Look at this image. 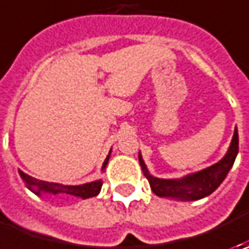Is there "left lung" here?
Here are the masks:
<instances>
[{"label":"left lung","instance_id":"obj_1","mask_svg":"<svg viewBox=\"0 0 249 249\" xmlns=\"http://www.w3.org/2000/svg\"><path fill=\"white\" fill-rule=\"evenodd\" d=\"M238 154V131L234 129V134L226 155L212 166L190 173L180 178H159L152 176L147 169V165L139 152V160L144 176L148 178L151 190L162 198H172L178 201H196L211 196L217 187L223 183L229 170L234 165L235 157Z\"/></svg>","mask_w":249,"mask_h":249}]
</instances>
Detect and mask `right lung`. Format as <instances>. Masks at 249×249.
Here are the masks:
<instances>
[{"mask_svg": "<svg viewBox=\"0 0 249 249\" xmlns=\"http://www.w3.org/2000/svg\"><path fill=\"white\" fill-rule=\"evenodd\" d=\"M110 151L108 157L105 158L104 163H102V172L107 169V165L109 162ZM19 175L22 177L26 187L34 193L36 196H41L43 194H51V196H56V194H68V196H77L82 199H87L91 196H95L100 194L101 187H102V178L91 181V183H86V184H80V186H65V184H59V183H50V181H43L38 178L26 175L24 172L19 170Z\"/></svg>", "mask_w": 249, "mask_h": 249, "instance_id": "obj_1", "label": "right lung"}]
</instances>
